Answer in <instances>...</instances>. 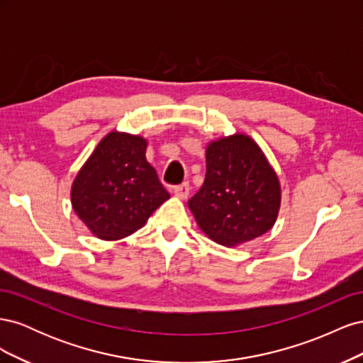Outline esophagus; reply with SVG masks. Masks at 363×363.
<instances>
[{"mask_svg":"<svg viewBox=\"0 0 363 363\" xmlns=\"http://www.w3.org/2000/svg\"><path fill=\"white\" fill-rule=\"evenodd\" d=\"M189 189H191L189 183H182L179 186H175L174 194H175V196H177V199L186 200V199H188V195H189Z\"/></svg>","mask_w":363,"mask_h":363,"instance_id":"1","label":"esophagus"}]
</instances>
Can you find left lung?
Wrapping results in <instances>:
<instances>
[{
    "mask_svg": "<svg viewBox=\"0 0 363 363\" xmlns=\"http://www.w3.org/2000/svg\"><path fill=\"white\" fill-rule=\"evenodd\" d=\"M281 188L265 152L248 135L208 142L204 183L188 206L201 232L213 242L239 247L276 224Z\"/></svg>",
    "mask_w": 363,
    "mask_h": 363,
    "instance_id": "1",
    "label": "left lung"
}]
</instances>
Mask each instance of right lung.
Returning <instances> with one entry per match:
<instances>
[{
  "label": "right lung",
  "mask_w": 363,
  "mask_h": 363,
  "mask_svg": "<svg viewBox=\"0 0 363 363\" xmlns=\"http://www.w3.org/2000/svg\"><path fill=\"white\" fill-rule=\"evenodd\" d=\"M148 142L139 135L107 133L77 172L71 186L74 212L103 240L124 239L145 225L169 199L147 162Z\"/></svg>",
  "instance_id": "obj_1"
}]
</instances>
